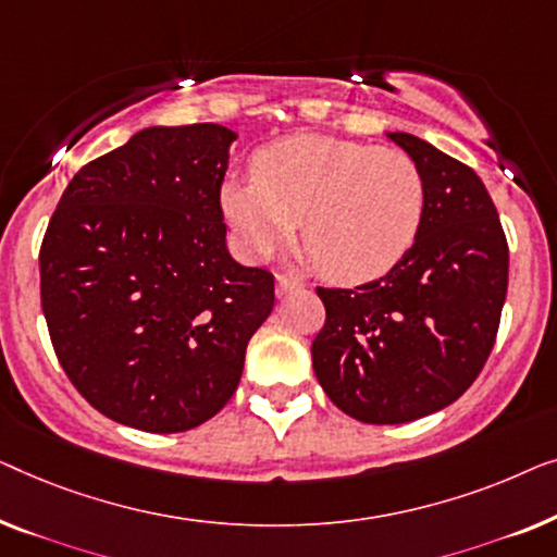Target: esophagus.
<instances>
[{"instance_id": "34e87169", "label": "esophagus", "mask_w": 557, "mask_h": 557, "mask_svg": "<svg viewBox=\"0 0 557 557\" xmlns=\"http://www.w3.org/2000/svg\"><path fill=\"white\" fill-rule=\"evenodd\" d=\"M302 282L295 280V277H287V275H277V282H275V289L277 295H287V293H295V289H300Z\"/></svg>"}]
</instances>
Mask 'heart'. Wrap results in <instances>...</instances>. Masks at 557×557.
Listing matches in <instances>:
<instances>
[{
	"mask_svg": "<svg viewBox=\"0 0 557 557\" xmlns=\"http://www.w3.org/2000/svg\"><path fill=\"white\" fill-rule=\"evenodd\" d=\"M219 201L249 260H268L300 222L318 270L356 285L386 275L413 247L426 194L398 148L300 133L257 151L252 176L226 178Z\"/></svg>",
	"mask_w": 557,
	"mask_h": 557,
	"instance_id": "heart-1",
	"label": "heart"
}]
</instances>
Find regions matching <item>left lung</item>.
I'll use <instances>...</instances> for the list:
<instances>
[{
  "label": "left lung",
  "mask_w": 557,
  "mask_h": 557,
  "mask_svg": "<svg viewBox=\"0 0 557 557\" xmlns=\"http://www.w3.org/2000/svg\"><path fill=\"white\" fill-rule=\"evenodd\" d=\"M424 178L417 242L381 280L318 287L312 368L363 424H406L457 401L495 346L510 249L482 178L411 133H386Z\"/></svg>",
  "instance_id": "8db88e82"
}]
</instances>
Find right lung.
Here are the masks:
<instances>
[{
	"instance_id": "add662e5",
	"label": "right lung",
	"mask_w": 557,
	"mask_h": 557,
	"mask_svg": "<svg viewBox=\"0 0 557 557\" xmlns=\"http://www.w3.org/2000/svg\"><path fill=\"white\" fill-rule=\"evenodd\" d=\"M237 133L153 125L85 163L40 247L54 354L92 409L176 434L224 409L275 277L226 252L219 194Z\"/></svg>"
}]
</instances>
